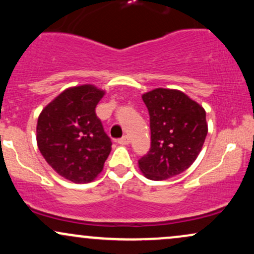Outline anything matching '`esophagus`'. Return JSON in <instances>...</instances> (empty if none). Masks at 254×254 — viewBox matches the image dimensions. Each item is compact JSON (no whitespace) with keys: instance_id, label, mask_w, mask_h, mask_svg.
Masks as SVG:
<instances>
[{"instance_id":"esophagus-1","label":"esophagus","mask_w":254,"mask_h":254,"mask_svg":"<svg viewBox=\"0 0 254 254\" xmlns=\"http://www.w3.org/2000/svg\"><path fill=\"white\" fill-rule=\"evenodd\" d=\"M118 143L122 144V145H127L130 143V138L127 136H123L122 138L118 139Z\"/></svg>"}]
</instances>
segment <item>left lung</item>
Instances as JSON below:
<instances>
[{"mask_svg":"<svg viewBox=\"0 0 254 254\" xmlns=\"http://www.w3.org/2000/svg\"><path fill=\"white\" fill-rule=\"evenodd\" d=\"M150 117V149L138 167L150 180L183 173L199 155L208 133L205 110L178 89L155 88L142 95Z\"/></svg>","mask_w":254,"mask_h":254,"instance_id":"left-lung-1","label":"left lung"}]
</instances>
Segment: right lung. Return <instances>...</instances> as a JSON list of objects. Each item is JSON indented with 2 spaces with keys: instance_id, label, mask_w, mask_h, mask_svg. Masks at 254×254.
<instances>
[{
  "instance_id": "obj_1",
  "label": "right lung",
  "mask_w": 254,
  "mask_h": 254,
  "mask_svg": "<svg viewBox=\"0 0 254 254\" xmlns=\"http://www.w3.org/2000/svg\"><path fill=\"white\" fill-rule=\"evenodd\" d=\"M105 95L93 84L70 87L38 117L37 143L49 165L66 180L90 183L101 173L111 151L95 107Z\"/></svg>"
}]
</instances>
